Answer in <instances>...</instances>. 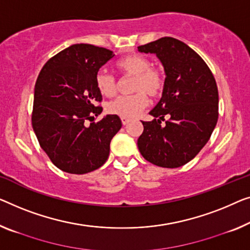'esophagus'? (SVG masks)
I'll return each mask as SVG.
<instances>
[{"label":"esophagus","instance_id":"1","mask_svg":"<svg viewBox=\"0 0 250 250\" xmlns=\"http://www.w3.org/2000/svg\"><path fill=\"white\" fill-rule=\"evenodd\" d=\"M121 122H122V125H128L129 122H130V119H128V118H121Z\"/></svg>","mask_w":250,"mask_h":250}]
</instances>
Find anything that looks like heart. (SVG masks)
<instances>
[{
  "mask_svg": "<svg viewBox=\"0 0 250 250\" xmlns=\"http://www.w3.org/2000/svg\"><path fill=\"white\" fill-rule=\"evenodd\" d=\"M117 68L124 76H132L133 94L119 96L106 104L110 114L121 118H133L148 104V95L152 99L162 95L165 87V75L162 68L151 66L149 59L140 55H128L119 59ZM96 87L102 95L111 98L117 94L118 84L114 76L101 70L95 76Z\"/></svg>",
  "mask_w": 250,
  "mask_h": 250,
  "instance_id": "b5f03b06",
  "label": "heart"
}]
</instances>
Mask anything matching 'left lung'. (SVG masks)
I'll return each instance as SVG.
<instances>
[{
	"label": "left lung",
	"mask_w": 250,
	"mask_h": 250,
	"mask_svg": "<svg viewBox=\"0 0 250 250\" xmlns=\"http://www.w3.org/2000/svg\"><path fill=\"white\" fill-rule=\"evenodd\" d=\"M138 50L156 54L166 73L161 101L149 112L155 119L141 121L144 131L138 148L156 166L181 167L199 154L217 125L219 94L214 76L199 54L172 37L143 44Z\"/></svg>",
	"instance_id": "left-lung-1"
}]
</instances>
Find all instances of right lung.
<instances>
[{"mask_svg":"<svg viewBox=\"0 0 250 250\" xmlns=\"http://www.w3.org/2000/svg\"><path fill=\"white\" fill-rule=\"evenodd\" d=\"M113 51L87 43L73 44L42 67L35 86L32 128L40 147L56 167L70 174H86L106 162L110 143L121 129L118 115L99 122L102 94L96 87L99 69Z\"/></svg>","mask_w":250,"mask_h":250,"instance_id":"1","label":"right lung"}]
</instances>
